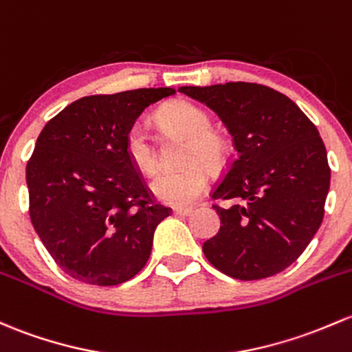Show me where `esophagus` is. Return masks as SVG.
Segmentation results:
<instances>
[{"label":"esophagus","mask_w":352,"mask_h":352,"mask_svg":"<svg viewBox=\"0 0 352 352\" xmlns=\"http://www.w3.org/2000/svg\"><path fill=\"white\" fill-rule=\"evenodd\" d=\"M192 212H194V210H192L190 207H175V209H173V214H175V216H180V217L190 216Z\"/></svg>","instance_id":"34e87169"}]
</instances>
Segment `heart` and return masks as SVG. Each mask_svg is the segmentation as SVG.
<instances>
[{"instance_id": "1", "label": "heart", "mask_w": 352, "mask_h": 352, "mask_svg": "<svg viewBox=\"0 0 352 352\" xmlns=\"http://www.w3.org/2000/svg\"><path fill=\"white\" fill-rule=\"evenodd\" d=\"M157 121L165 133L186 140L182 164L179 172H162L150 182V190L164 204L186 207L201 197L207 187V166L216 172L226 165L229 142L221 131L210 128V118L194 102L177 99L158 109ZM124 150L135 168L142 173L157 170L158 157L146 129L140 123L126 133Z\"/></svg>"}]
</instances>
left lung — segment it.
Returning <instances> with one entry per match:
<instances>
[{"label":"left lung","instance_id":"obj_1","mask_svg":"<svg viewBox=\"0 0 352 352\" xmlns=\"http://www.w3.org/2000/svg\"><path fill=\"white\" fill-rule=\"evenodd\" d=\"M219 116L238 151L214 188L221 229L202 246L224 275L261 280L303 253L324 217L331 186L316 124L282 92L261 84L179 87Z\"/></svg>","mask_w":352,"mask_h":352}]
</instances>
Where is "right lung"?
I'll return each instance as SVG.
<instances>
[{"label": "right lung", "instance_id": "add662e5", "mask_svg": "<svg viewBox=\"0 0 352 352\" xmlns=\"http://www.w3.org/2000/svg\"><path fill=\"white\" fill-rule=\"evenodd\" d=\"M172 87L77 99L52 118L27 165L30 219L54 261L72 278L111 287L146 265L157 226L153 201L124 140L148 106Z\"/></svg>", "mask_w": 352, "mask_h": 352}]
</instances>
